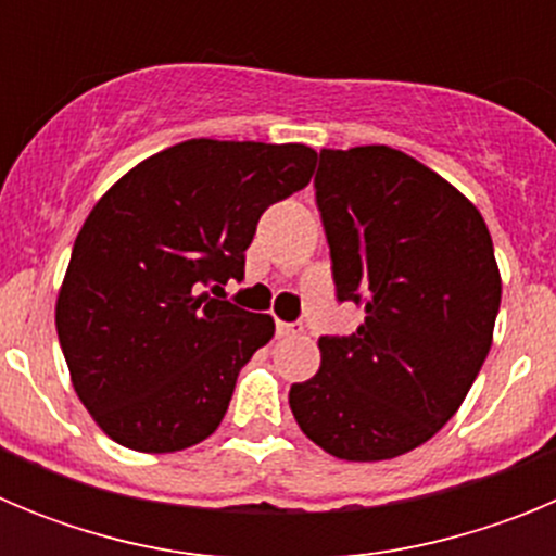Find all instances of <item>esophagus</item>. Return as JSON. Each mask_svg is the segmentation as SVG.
<instances>
[{
  "instance_id": "obj_1",
  "label": "esophagus",
  "mask_w": 556,
  "mask_h": 556,
  "mask_svg": "<svg viewBox=\"0 0 556 556\" xmlns=\"http://www.w3.org/2000/svg\"><path fill=\"white\" fill-rule=\"evenodd\" d=\"M275 331H278V337H298V333H301V328L294 326V323H278V326H275Z\"/></svg>"
}]
</instances>
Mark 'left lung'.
I'll use <instances>...</instances> for the list:
<instances>
[{"mask_svg":"<svg viewBox=\"0 0 556 556\" xmlns=\"http://www.w3.org/2000/svg\"><path fill=\"white\" fill-rule=\"evenodd\" d=\"M339 301L365 306L351 337H320V370L289 406L337 459H395L448 424L473 387L501 306L479 208L387 144L323 150L314 178Z\"/></svg>","mask_w":556,"mask_h":556,"instance_id":"obj_1","label":"left lung"}]
</instances>
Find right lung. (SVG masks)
I'll return each mask as SVG.
<instances>
[{
  "label": "right lung",
  "instance_id": "add662e5",
  "mask_svg": "<svg viewBox=\"0 0 556 556\" xmlns=\"http://www.w3.org/2000/svg\"><path fill=\"white\" fill-rule=\"evenodd\" d=\"M306 144L189 139L97 200L75 239L55 328L77 397L113 443L172 454L217 431L269 314L200 287L244 278L258 217L308 186Z\"/></svg>",
  "mask_w": 556,
  "mask_h": 556
}]
</instances>
